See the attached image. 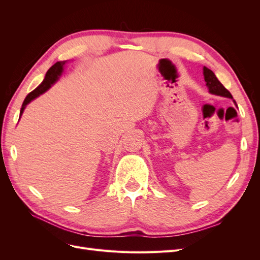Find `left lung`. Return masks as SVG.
<instances>
[{"label":"left lung","instance_id":"1","mask_svg":"<svg viewBox=\"0 0 260 260\" xmlns=\"http://www.w3.org/2000/svg\"><path fill=\"white\" fill-rule=\"evenodd\" d=\"M203 75H204V79H205V82H206V86L208 88V91L210 94H215V95H218V96H222V98H228V99L233 100L231 93L228 91L222 85V83L217 79L216 75L212 73L210 69L204 66ZM233 103L237 105L234 100H233Z\"/></svg>","mask_w":260,"mask_h":260}]
</instances>
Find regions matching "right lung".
<instances>
[{"instance_id": "add662e5", "label": "right lung", "mask_w": 260, "mask_h": 260, "mask_svg": "<svg viewBox=\"0 0 260 260\" xmlns=\"http://www.w3.org/2000/svg\"><path fill=\"white\" fill-rule=\"evenodd\" d=\"M66 61L67 60L55 62V64L48 70V73L45 74V77H44L43 81L41 82V84H39V86H37V88L32 92H30L28 94V95L25 99V101H23V103H22L19 118L21 117L23 111H25L26 106L30 103L31 101H34L38 96H40L41 94H43L44 92L48 91L51 88V86L59 79V77L61 76L62 72H64V66L66 64Z\"/></svg>"}]
</instances>
